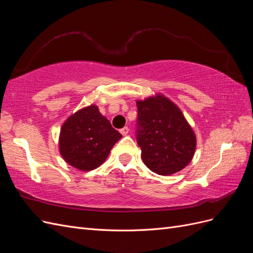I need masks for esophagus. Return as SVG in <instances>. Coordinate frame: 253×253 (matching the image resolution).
<instances>
[{
    "instance_id": "34e87169",
    "label": "esophagus",
    "mask_w": 253,
    "mask_h": 253,
    "mask_svg": "<svg viewBox=\"0 0 253 253\" xmlns=\"http://www.w3.org/2000/svg\"><path fill=\"white\" fill-rule=\"evenodd\" d=\"M128 131H129L128 127H127V126H125V127H122V128L120 129V133H121L122 135H124V136H126V135H127Z\"/></svg>"
}]
</instances>
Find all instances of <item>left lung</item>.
Wrapping results in <instances>:
<instances>
[{
	"label": "left lung",
	"instance_id": "obj_1",
	"mask_svg": "<svg viewBox=\"0 0 253 253\" xmlns=\"http://www.w3.org/2000/svg\"><path fill=\"white\" fill-rule=\"evenodd\" d=\"M136 140L151 171L171 175L193 158L196 138L180 110L163 95L137 101Z\"/></svg>",
	"mask_w": 253,
	"mask_h": 253
}]
</instances>
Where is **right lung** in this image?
<instances>
[{
	"instance_id": "1",
	"label": "right lung",
	"mask_w": 253,
	"mask_h": 253,
	"mask_svg": "<svg viewBox=\"0 0 253 253\" xmlns=\"http://www.w3.org/2000/svg\"><path fill=\"white\" fill-rule=\"evenodd\" d=\"M121 137L97 106L89 105L64 122L60 133V153L67 164L90 171L104 162Z\"/></svg>"
}]
</instances>
